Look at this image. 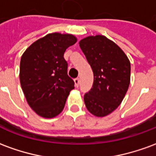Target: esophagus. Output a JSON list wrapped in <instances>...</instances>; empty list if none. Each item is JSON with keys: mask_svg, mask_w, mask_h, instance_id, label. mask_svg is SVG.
<instances>
[{"mask_svg": "<svg viewBox=\"0 0 156 156\" xmlns=\"http://www.w3.org/2000/svg\"><path fill=\"white\" fill-rule=\"evenodd\" d=\"M74 83H75V86H76V87H78V85H79V83H80V81H79V78H75Z\"/></svg>", "mask_w": 156, "mask_h": 156, "instance_id": "obj_1", "label": "esophagus"}]
</instances>
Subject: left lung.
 Listing matches in <instances>:
<instances>
[{"label": "left lung", "instance_id": "left-lung-1", "mask_svg": "<svg viewBox=\"0 0 156 156\" xmlns=\"http://www.w3.org/2000/svg\"><path fill=\"white\" fill-rule=\"evenodd\" d=\"M79 46L94 72L91 90L83 97L86 108L97 117L107 116L120 105L130 83V62L105 36H89Z\"/></svg>", "mask_w": 156, "mask_h": 156}]
</instances>
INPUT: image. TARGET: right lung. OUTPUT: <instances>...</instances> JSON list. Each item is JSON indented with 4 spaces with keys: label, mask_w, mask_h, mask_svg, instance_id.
I'll return each instance as SVG.
<instances>
[{
    "label": "right lung",
    "mask_w": 156,
    "mask_h": 156,
    "mask_svg": "<svg viewBox=\"0 0 156 156\" xmlns=\"http://www.w3.org/2000/svg\"><path fill=\"white\" fill-rule=\"evenodd\" d=\"M77 41L72 34L52 32L27 48L20 62V83L27 102L37 115L58 116L74 88L63 58L66 49Z\"/></svg>",
    "instance_id": "add662e5"
}]
</instances>
